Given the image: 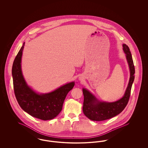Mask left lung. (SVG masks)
Here are the masks:
<instances>
[{
	"mask_svg": "<svg viewBox=\"0 0 148 148\" xmlns=\"http://www.w3.org/2000/svg\"><path fill=\"white\" fill-rule=\"evenodd\" d=\"M123 50L126 54L129 64L130 77L125 92L122 98L112 103L99 101L90 92L83 89L84 102L83 110L85 115L94 121H103L118 115L125 108L130 96V92L134 80L135 67L129 48L125 44L123 45Z\"/></svg>",
	"mask_w": 148,
	"mask_h": 148,
	"instance_id": "left-lung-1",
	"label": "left lung"
}]
</instances>
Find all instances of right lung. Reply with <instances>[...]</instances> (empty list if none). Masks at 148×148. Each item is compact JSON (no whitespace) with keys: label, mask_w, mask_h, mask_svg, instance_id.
<instances>
[{"label":"right lung","mask_w":148,"mask_h":148,"mask_svg":"<svg viewBox=\"0 0 148 148\" xmlns=\"http://www.w3.org/2000/svg\"><path fill=\"white\" fill-rule=\"evenodd\" d=\"M25 42L14 59L12 66L14 93L21 109L36 118L48 120L54 119L62 110L64 101L74 86L71 82L47 94H39L25 82L22 74L21 60Z\"/></svg>","instance_id":"1"}]
</instances>
